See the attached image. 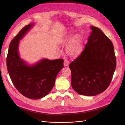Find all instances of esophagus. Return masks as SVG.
Returning a JSON list of instances; mask_svg holds the SVG:
<instances>
[{
	"instance_id": "obj_1",
	"label": "esophagus",
	"mask_w": 125,
	"mask_h": 125,
	"mask_svg": "<svg viewBox=\"0 0 125 125\" xmlns=\"http://www.w3.org/2000/svg\"><path fill=\"white\" fill-rule=\"evenodd\" d=\"M68 65H69V62H68V60L66 59V60H65L64 61V66L65 67H66V66H68Z\"/></svg>"
}]
</instances>
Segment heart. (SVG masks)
I'll return each mask as SVG.
<instances>
[{"label":"heart","instance_id":"1","mask_svg":"<svg viewBox=\"0 0 125 125\" xmlns=\"http://www.w3.org/2000/svg\"><path fill=\"white\" fill-rule=\"evenodd\" d=\"M60 42L64 44L67 45L66 50V53L71 57H77L83 51V42L79 35L73 36L71 32L67 31L61 36Z\"/></svg>","mask_w":125,"mask_h":125}]
</instances>
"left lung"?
Masks as SVG:
<instances>
[{
    "label": "left lung",
    "instance_id": "8db88e82",
    "mask_svg": "<svg viewBox=\"0 0 125 125\" xmlns=\"http://www.w3.org/2000/svg\"><path fill=\"white\" fill-rule=\"evenodd\" d=\"M90 28L84 50L69 67L73 90L80 95L93 96L108 87L116 63L113 42L100 29L92 26Z\"/></svg>",
    "mask_w": 125,
    "mask_h": 125
}]
</instances>
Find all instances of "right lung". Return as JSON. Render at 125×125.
I'll list each match as a JSON object with an SVG mask.
<instances>
[{"label": "right lung", "mask_w": 125, "mask_h": 125, "mask_svg": "<svg viewBox=\"0 0 125 125\" xmlns=\"http://www.w3.org/2000/svg\"><path fill=\"white\" fill-rule=\"evenodd\" d=\"M34 24L23 27L11 41L6 58V66L12 83L21 94L31 99H41L54 87L58 73L63 67L64 60L43 59L32 65L19 56V41Z\"/></svg>", "instance_id": "add662e5"}]
</instances>
